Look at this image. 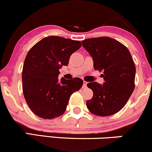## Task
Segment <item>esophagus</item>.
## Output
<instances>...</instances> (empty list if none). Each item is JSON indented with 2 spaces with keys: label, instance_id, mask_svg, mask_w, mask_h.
Instances as JSON below:
<instances>
[{
  "label": "esophagus",
  "instance_id": "1",
  "mask_svg": "<svg viewBox=\"0 0 152 152\" xmlns=\"http://www.w3.org/2000/svg\"><path fill=\"white\" fill-rule=\"evenodd\" d=\"M86 86H87V82H86V81H83V88H86Z\"/></svg>",
  "mask_w": 152,
  "mask_h": 152
}]
</instances>
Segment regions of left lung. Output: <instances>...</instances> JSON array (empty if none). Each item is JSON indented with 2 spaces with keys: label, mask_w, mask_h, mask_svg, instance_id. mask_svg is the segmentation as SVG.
Returning <instances> with one entry per match:
<instances>
[{
  "label": "left lung",
  "mask_w": 152,
  "mask_h": 152,
  "mask_svg": "<svg viewBox=\"0 0 152 152\" xmlns=\"http://www.w3.org/2000/svg\"><path fill=\"white\" fill-rule=\"evenodd\" d=\"M82 46L94 61L95 70L104 71V83H87L93 97L86 102L92 114L111 116L118 112L133 93L136 68L129 50L118 41L99 37L82 41Z\"/></svg>",
  "instance_id": "obj_1"
}]
</instances>
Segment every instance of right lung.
<instances>
[{
    "instance_id": "1",
    "label": "right lung",
    "mask_w": 152,
    "mask_h": 152,
    "mask_svg": "<svg viewBox=\"0 0 152 152\" xmlns=\"http://www.w3.org/2000/svg\"><path fill=\"white\" fill-rule=\"evenodd\" d=\"M81 47L80 41L59 36H48L29 50L22 72L23 92L35 114L51 119L65 112L71 95L83 86V80H58L59 69L67 66L74 52Z\"/></svg>"
}]
</instances>
